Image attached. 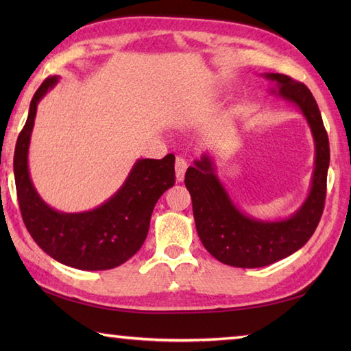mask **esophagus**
I'll use <instances>...</instances> for the list:
<instances>
[{"instance_id":"obj_1","label":"esophagus","mask_w":351,"mask_h":351,"mask_svg":"<svg viewBox=\"0 0 351 351\" xmlns=\"http://www.w3.org/2000/svg\"><path fill=\"white\" fill-rule=\"evenodd\" d=\"M185 170H187V161H185L182 156H178L175 161V173H176V181L182 182L185 176Z\"/></svg>"}]
</instances>
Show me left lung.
<instances>
[{
	"mask_svg": "<svg viewBox=\"0 0 351 351\" xmlns=\"http://www.w3.org/2000/svg\"><path fill=\"white\" fill-rule=\"evenodd\" d=\"M271 81L270 93L302 111L315 145L314 171L304 202L287 219L261 220L238 208L219 180L215 158L202 154L185 173L193 215L204 247L220 263L240 268L265 267L293 255L308 243L322 219L330 149L322 113L309 88L283 73H264Z\"/></svg>",
	"mask_w": 351,
	"mask_h": 351,
	"instance_id": "1",
	"label": "left lung"
}]
</instances>
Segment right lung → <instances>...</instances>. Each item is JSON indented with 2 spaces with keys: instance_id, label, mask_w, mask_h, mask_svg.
<instances>
[{
  "instance_id": "1",
  "label": "right lung",
  "mask_w": 351,
  "mask_h": 351,
  "mask_svg": "<svg viewBox=\"0 0 351 351\" xmlns=\"http://www.w3.org/2000/svg\"><path fill=\"white\" fill-rule=\"evenodd\" d=\"M60 77H49L29 102L27 122L14 147L13 171L22 219L37 245L60 264L78 270H110L132 258L143 245L155 204L175 185V155L140 158L122 187L106 202L83 213L49 206L29 176L28 149L37 106Z\"/></svg>"
}]
</instances>
